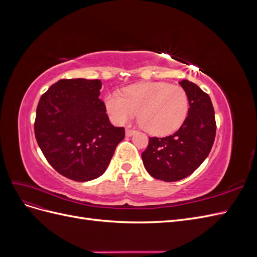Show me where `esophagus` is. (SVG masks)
Instances as JSON below:
<instances>
[{
    "mask_svg": "<svg viewBox=\"0 0 257 257\" xmlns=\"http://www.w3.org/2000/svg\"><path fill=\"white\" fill-rule=\"evenodd\" d=\"M134 133H135V131H134V130H131V128H126V130H125V135H126L127 137L133 136V135H134Z\"/></svg>",
    "mask_w": 257,
    "mask_h": 257,
    "instance_id": "esophagus-1",
    "label": "esophagus"
}]
</instances>
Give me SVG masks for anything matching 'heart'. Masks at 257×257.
I'll return each instance as SVG.
<instances>
[{
    "label": "heart",
    "mask_w": 257,
    "mask_h": 257,
    "mask_svg": "<svg viewBox=\"0 0 257 257\" xmlns=\"http://www.w3.org/2000/svg\"><path fill=\"white\" fill-rule=\"evenodd\" d=\"M105 106L112 121L124 124L138 113V122L155 136L173 134L188 114L189 99L185 91L166 82H142L105 96Z\"/></svg>",
    "instance_id": "b5f03b06"
}]
</instances>
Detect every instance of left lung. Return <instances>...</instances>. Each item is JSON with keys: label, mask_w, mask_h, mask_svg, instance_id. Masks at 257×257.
<instances>
[{"label": "left lung", "mask_w": 257, "mask_h": 257, "mask_svg": "<svg viewBox=\"0 0 257 257\" xmlns=\"http://www.w3.org/2000/svg\"><path fill=\"white\" fill-rule=\"evenodd\" d=\"M179 83L188 95V116L175 134L150 137L142 154L147 172L166 182L181 180L195 172L211 151L216 131L209 95L189 80Z\"/></svg>", "instance_id": "1"}]
</instances>
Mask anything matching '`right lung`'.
<instances>
[{
  "label": "right lung",
  "mask_w": 257,
  "mask_h": 257,
  "mask_svg": "<svg viewBox=\"0 0 257 257\" xmlns=\"http://www.w3.org/2000/svg\"><path fill=\"white\" fill-rule=\"evenodd\" d=\"M102 81L61 79L42 95L34 132L38 146L59 174L74 181L102 176L125 136L98 98Z\"/></svg>",
  "instance_id": "obj_1"
}]
</instances>
